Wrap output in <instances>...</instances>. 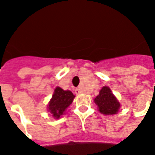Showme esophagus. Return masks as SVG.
<instances>
[{"label":"esophagus","mask_w":155,"mask_h":155,"mask_svg":"<svg viewBox=\"0 0 155 155\" xmlns=\"http://www.w3.org/2000/svg\"><path fill=\"white\" fill-rule=\"evenodd\" d=\"M81 93H82V91H81L80 89H75V94H81Z\"/></svg>","instance_id":"34e87169"}]
</instances>
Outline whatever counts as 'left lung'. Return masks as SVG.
Here are the masks:
<instances>
[{"label": "left lung", "mask_w": 155, "mask_h": 155, "mask_svg": "<svg viewBox=\"0 0 155 155\" xmlns=\"http://www.w3.org/2000/svg\"><path fill=\"white\" fill-rule=\"evenodd\" d=\"M94 102L98 105L99 112L105 115L116 114L120 107L117 99L113 94L111 89L107 86L102 88L99 94L95 98Z\"/></svg>", "instance_id": "8db88e82"}]
</instances>
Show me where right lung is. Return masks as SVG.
Masks as SVG:
<instances>
[{
  "mask_svg": "<svg viewBox=\"0 0 155 155\" xmlns=\"http://www.w3.org/2000/svg\"><path fill=\"white\" fill-rule=\"evenodd\" d=\"M74 98V95L71 91L63 90L60 87H57L48 105V109L54 117L59 118L70 104H71Z\"/></svg>",
  "mask_w": 155,
  "mask_h": 155,
  "instance_id": "1",
  "label": "right lung"
}]
</instances>
